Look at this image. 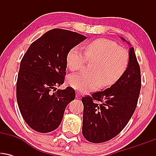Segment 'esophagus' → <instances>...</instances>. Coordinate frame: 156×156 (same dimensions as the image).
Instances as JSON below:
<instances>
[{
	"label": "esophagus",
	"mask_w": 156,
	"mask_h": 156,
	"mask_svg": "<svg viewBox=\"0 0 156 156\" xmlns=\"http://www.w3.org/2000/svg\"><path fill=\"white\" fill-rule=\"evenodd\" d=\"M80 97H81V94H80L79 92H77L76 93V98H78V99H80Z\"/></svg>",
	"instance_id": "esophagus-1"
}]
</instances>
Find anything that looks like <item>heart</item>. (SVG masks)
Returning <instances> with one entry per match:
<instances>
[{
  "mask_svg": "<svg viewBox=\"0 0 156 156\" xmlns=\"http://www.w3.org/2000/svg\"><path fill=\"white\" fill-rule=\"evenodd\" d=\"M129 53L117 43L108 39H97L85 46L84 54L78 47L68 51L66 62L71 71L81 69L86 62L92 63L89 74L70 75L67 83L81 92H90L102 85H114L124 75L128 67Z\"/></svg>",
  "mask_w": 156,
  "mask_h": 156,
  "instance_id": "heart-1",
  "label": "heart"
}]
</instances>
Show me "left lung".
Returning <instances> with one entry per match:
<instances>
[{"label": "left lung", "instance_id": "left-lung-1", "mask_svg": "<svg viewBox=\"0 0 156 156\" xmlns=\"http://www.w3.org/2000/svg\"><path fill=\"white\" fill-rule=\"evenodd\" d=\"M129 55L127 70L117 83L104 91L82 98V133L90 142H105L115 137L135 112L141 89V71L133 48H130Z\"/></svg>", "mask_w": 156, "mask_h": 156}]
</instances>
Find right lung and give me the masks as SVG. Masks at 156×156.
<instances>
[{
    "label": "right lung",
    "instance_id": "obj_1",
    "mask_svg": "<svg viewBox=\"0 0 156 156\" xmlns=\"http://www.w3.org/2000/svg\"><path fill=\"white\" fill-rule=\"evenodd\" d=\"M86 39L76 32L54 28L34 41L23 55L17 101L24 120L36 131L56 129L67 105L76 98L72 87L56 91L55 87L64 83L68 51Z\"/></svg>",
    "mask_w": 156,
    "mask_h": 156
}]
</instances>
